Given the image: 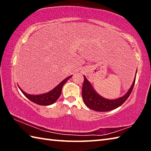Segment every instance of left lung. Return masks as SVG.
I'll list each match as a JSON object with an SVG mask.
<instances>
[{
  "instance_id": "8db88e82",
  "label": "left lung",
  "mask_w": 151,
  "mask_h": 151,
  "mask_svg": "<svg viewBox=\"0 0 151 151\" xmlns=\"http://www.w3.org/2000/svg\"><path fill=\"white\" fill-rule=\"evenodd\" d=\"M84 78L85 80H84L83 88H82V95H83L84 103L87 107L93 111L97 112H107L118 108L127 100L133 89L136 75H135L131 88H129L127 93L122 96L113 99V100L112 99L110 100L99 95L85 76H84Z\"/></svg>"
}]
</instances>
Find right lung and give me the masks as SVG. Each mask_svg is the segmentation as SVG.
I'll return each instance as SVG.
<instances>
[{"label":"right lung","instance_id":"obj_1","mask_svg":"<svg viewBox=\"0 0 151 151\" xmlns=\"http://www.w3.org/2000/svg\"><path fill=\"white\" fill-rule=\"evenodd\" d=\"M71 76H72V75L64 79L62 82H60V83L58 84L55 88H53L52 91L48 92L47 93L41 94L33 95V94H27L22 91L19 86V87L20 88V90L21 91L22 94H23L27 99H29L30 101H31L33 103H35L36 104H39V105L48 106L55 103V102L58 100V99L59 98V96H60L63 85H65V83L71 77Z\"/></svg>","mask_w":151,"mask_h":151}]
</instances>
